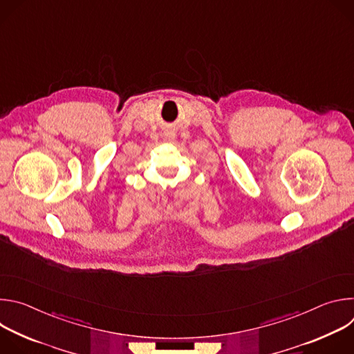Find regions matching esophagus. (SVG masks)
Returning <instances> with one entry per match:
<instances>
[{"label":"esophagus","instance_id":"34e87169","mask_svg":"<svg viewBox=\"0 0 354 354\" xmlns=\"http://www.w3.org/2000/svg\"><path fill=\"white\" fill-rule=\"evenodd\" d=\"M165 137H167L168 140H174V138H175V136H174L172 133H171V134H169V133H167V134H165Z\"/></svg>","mask_w":354,"mask_h":354}]
</instances>
